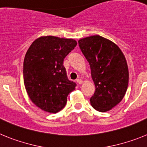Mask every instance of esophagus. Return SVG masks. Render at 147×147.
Here are the masks:
<instances>
[{
	"label": "esophagus",
	"instance_id": "esophagus-1",
	"mask_svg": "<svg viewBox=\"0 0 147 147\" xmlns=\"http://www.w3.org/2000/svg\"><path fill=\"white\" fill-rule=\"evenodd\" d=\"M76 82H77L78 84L81 85L82 83V80L81 79H77V80H76Z\"/></svg>",
	"mask_w": 147,
	"mask_h": 147
}]
</instances>
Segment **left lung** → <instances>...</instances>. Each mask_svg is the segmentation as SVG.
Instances as JSON below:
<instances>
[{
    "label": "left lung",
    "mask_w": 147,
    "mask_h": 147,
    "mask_svg": "<svg viewBox=\"0 0 147 147\" xmlns=\"http://www.w3.org/2000/svg\"><path fill=\"white\" fill-rule=\"evenodd\" d=\"M89 62L96 90L90 101L99 112H107L124 98L128 87L129 71L125 57L117 45L99 35L78 41Z\"/></svg>",
    "instance_id": "1"
}]
</instances>
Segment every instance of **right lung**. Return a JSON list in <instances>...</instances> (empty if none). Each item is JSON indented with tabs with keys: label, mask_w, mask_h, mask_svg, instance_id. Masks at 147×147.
<instances>
[{
	"label": "right lung",
	"mask_w": 147,
	"mask_h": 147,
	"mask_svg": "<svg viewBox=\"0 0 147 147\" xmlns=\"http://www.w3.org/2000/svg\"><path fill=\"white\" fill-rule=\"evenodd\" d=\"M76 40L54 36L34 40L23 62V80L30 99L45 112L56 113L65 106L76 84L67 79L65 57L76 47Z\"/></svg>",
	"instance_id": "add662e5"
}]
</instances>
